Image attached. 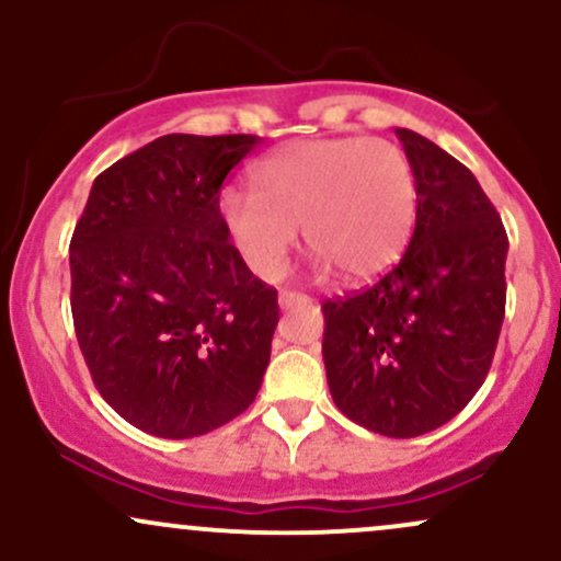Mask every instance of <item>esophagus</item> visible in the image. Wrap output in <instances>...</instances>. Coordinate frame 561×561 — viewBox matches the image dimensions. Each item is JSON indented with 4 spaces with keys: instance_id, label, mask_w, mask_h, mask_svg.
I'll use <instances>...</instances> for the list:
<instances>
[{
    "instance_id": "obj_1",
    "label": "esophagus",
    "mask_w": 561,
    "mask_h": 561,
    "mask_svg": "<svg viewBox=\"0 0 561 561\" xmlns=\"http://www.w3.org/2000/svg\"><path fill=\"white\" fill-rule=\"evenodd\" d=\"M302 302H311V298L302 293H295V289H282L279 293V306L282 308H293V306H302Z\"/></svg>"
}]
</instances>
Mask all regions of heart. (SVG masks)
I'll list each match as a JSON object with an SVG mask.
<instances>
[{"instance_id": "obj_1", "label": "heart", "mask_w": 561, "mask_h": 561, "mask_svg": "<svg viewBox=\"0 0 561 561\" xmlns=\"http://www.w3.org/2000/svg\"><path fill=\"white\" fill-rule=\"evenodd\" d=\"M253 192H227L221 221L244 266L274 279L302 227L308 253L343 279L382 272L416 218L411 160L385 139H308L279 147L250 173Z\"/></svg>"}]
</instances>
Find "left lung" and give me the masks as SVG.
Listing matches in <instances>:
<instances>
[{
    "mask_svg": "<svg viewBox=\"0 0 561 561\" xmlns=\"http://www.w3.org/2000/svg\"><path fill=\"white\" fill-rule=\"evenodd\" d=\"M416 176V227L398 266L321 302L332 401L371 433L416 437L485 382L506 311L508 237L474 173L396 128Z\"/></svg>",
    "mask_w": 561,
    "mask_h": 561,
    "instance_id": "1",
    "label": "left lung"
}]
</instances>
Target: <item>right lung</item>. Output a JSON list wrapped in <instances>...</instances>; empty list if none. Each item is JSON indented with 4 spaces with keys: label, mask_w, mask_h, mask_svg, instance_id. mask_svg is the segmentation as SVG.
I'll return each instance as SVG.
<instances>
[{
    "label": "right lung",
    "mask_w": 561,
    "mask_h": 561,
    "mask_svg": "<svg viewBox=\"0 0 561 561\" xmlns=\"http://www.w3.org/2000/svg\"><path fill=\"white\" fill-rule=\"evenodd\" d=\"M253 134H165L94 179L70 240V311L96 390L145 433H214L259 396L279 321L221 221Z\"/></svg>",
    "instance_id": "obj_1"
}]
</instances>
